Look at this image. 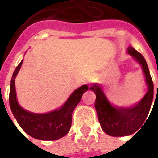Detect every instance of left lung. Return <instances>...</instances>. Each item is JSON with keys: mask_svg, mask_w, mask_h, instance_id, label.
I'll list each match as a JSON object with an SVG mask.
<instances>
[{"mask_svg": "<svg viewBox=\"0 0 158 158\" xmlns=\"http://www.w3.org/2000/svg\"><path fill=\"white\" fill-rule=\"evenodd\" d=\"M127 52L132 55L141 64L146 77V83L148 85L147 93H146L145 96L138 105L132 108H114L110 104L103 91L100 89L98 85L94 84L90 88L92 91L94 92L96 95L94 107L97 112V117L101 127H102L104 132L113 137L127 136L135 133L142 126V123L147 118L154 98V84L148 69L147 63H146L144 57L132 47H129L127 48ZM156 101V97L155 100V105Z\"/></svg>", "mask_w": 158, "mask_h": 158, "instance_id": "1", "label": "left lung"}]
</instances>
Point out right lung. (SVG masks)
Returning <instances> with one entry per match:
<instances>
[{
  "label": "right lung",
  "mask_w": 158,
  "mask_h": 158,
  "mask_svg": "<svg viewBox=\"0 0 158 158\" xmlns=\"http://www.w3.org/2000/svg\"><path fill=\"white\" fill-rule=\"evenodd\" d=\"M23 60L16 67L10 84L9 103L15 118L20 127L31 137L42 140H55L65 136L72 123V113L81 101L84 92L89 88L83 85L77 89L60 110L45 114H35L24 110L18 103L15 89V78Z\"/></svg>",
  "instance_id": "obj_1"
}]
</instances>
